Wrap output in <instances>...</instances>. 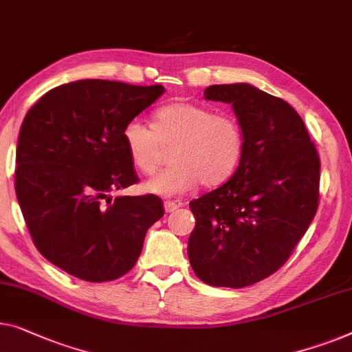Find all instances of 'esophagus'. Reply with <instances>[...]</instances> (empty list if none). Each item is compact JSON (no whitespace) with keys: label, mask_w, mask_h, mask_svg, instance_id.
<instances>
[{"label":"esophagus","mask_w":352,"mask_h":352,"mask_svg":"<svg viewBox=\"0 0 352 352\" xmlns=\"http://www.w3.org/2000/svg\"><path fill=\"white\" fill-rule=\"evenodd\" d=\"M164 208H165V212H175L179 206H177L175 201H165Z\"/></svg>","instance_id":"34e87169"}]
</instances>
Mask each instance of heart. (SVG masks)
Wrapping results in <instances>:
<instances>
[{
    "instance_id": "obj_1",
    "label": "heart",
    "mask_w": 352,
    "mask_h": 352,
    "mask_svg": "<svg viewBox=\"0 0 352 352\" xmlns=\"http://www.w3.org/2000/svg\"><path fill=\"white\" fill-rule=\"evenodd\" d=\"M129 157L141 173L157 170L160 146H171V166L144 182L155 195H181L198 184L217 186L227 181L241 160L244 135L235 117L214 114L206 106L168 104L155 113L154 129L141 119L126 122L122 131Z\"/></svg>"
}]
</instances>
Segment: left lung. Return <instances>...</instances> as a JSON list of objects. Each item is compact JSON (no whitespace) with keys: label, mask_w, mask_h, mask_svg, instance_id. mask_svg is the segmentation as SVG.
I'll use <instances>...</instances> for the list:
<instances>
[{"label":"left lung","mask_w":352,"mask_h":352,"mask_svg":"<svg viewBox=\"0 0 352 352\" xmlns=\"http://www.w3.org/2000/svg\"><path fill=\"white\" fill-rule=\"evenodd\" d=\"M205 100L232 104L244 151L230 179L188 203L187 243L203 283L239 289L268 278L308 230L319 200L318 151L302 117L251 84L210 85Z\"/></svg>","instance_id":"1"}]
</instances>
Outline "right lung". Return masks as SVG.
<instances>
[{
    "instance_id": "1",
    "label": "right lung",
    "mask_w": 352,
    "mask_h": 352,
    "mask_svg": "<svg viewBox=\"0 0 352 352\" xmlns=\"http://www.w3.org/2000/svg\"><path fill=\"white\" fill-rule=\"evenodd\" d=\"M164 85L82 79L32 106L15 151V193L34 246L55 267L90 283L135 267L159 197H116L138 182L122 131L164 95Z\"/></svg>"
}]
</instances>
